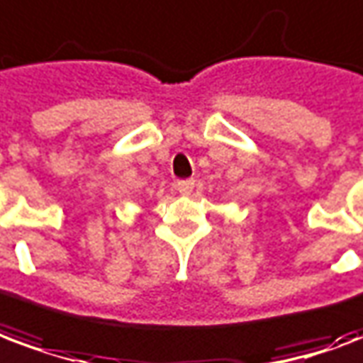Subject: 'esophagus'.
Returning a JSON list of instances; mask_svg holds the SVG:
<instances>
[{"label": "esophagus", "mask_w": 363, "mask_h": 363, "mask_svg": "<svg viewBox=\"0 0 363 363\" xmlns=\"http://www.w3.org/2000/svg\"><path fill=\"white\" fill-rule=\"evenodd\" d=\"M192 189H194V181L192 179H189V181H179L177 182V190L181 192V194H190L192 192Z\"/></svg>", "instance_id": "esophagus-1"}]
</instances>
